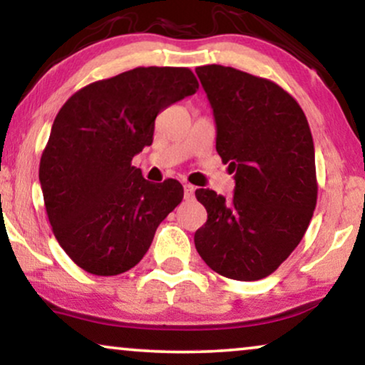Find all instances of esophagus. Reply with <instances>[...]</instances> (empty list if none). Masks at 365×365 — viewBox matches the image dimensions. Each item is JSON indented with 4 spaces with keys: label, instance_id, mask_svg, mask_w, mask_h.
<instances>
[{
    "label": "esophagus",
    "instance_id": "esophagus-1",
    "mask_svg": "<svg viewBox=\"0 0 365 365\" xmlns=\"http://www.w3.org/2000/svg\"><path fill=\"white\" fill-rule=\"evenodd\" d=\"M183 193H185L187 200H190V198H193V193H195V187L187 183V185H183Z\"/></svg>",
    "mask_w": 365,
    "mask_h": 365
}]
</instances>
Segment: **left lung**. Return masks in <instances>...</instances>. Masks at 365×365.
<instances>
[{
  "mask_svg": "<svg viewBox=\"0 0 365 365\" xmlns=\"http://www.w3.org/2000/svg\"><path fill=\"white\" fill-rule=\"evenodd\" d=\"M214 109L215 150L236 172L232 200L195 190L207 222L195 232L205 264L230 279L278 269L305 236L317 205L315 148L307 116L276 82L224 66L195 68Z\"/></svg>",
  "mask_w": 365,
  "mask_h": 365,
  "instance_id": "1",
  "label": "left lung"
}]
</instances>
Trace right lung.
I'll return each mask as SVG.
<instances>
[{
	"instance_id": "1",
	"label": "right lung",
	"mask_w": 365,
	"mask_h": 365,
	"mask_svg": "<svg viewBox=\"0 0 365 365\" xmlns=\"http://www.w3.org/2000/svg\"><path fill=\"white\" fill-rule=\"evenodd\" d=\"M197 89L187 67H136L82 87L60 108L38 177L53 236L87 273L135 267L182 202L180 182L151 183L131 160L153 143L160 110Z\"/></svg>"
}]
</instances>
